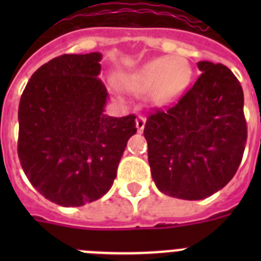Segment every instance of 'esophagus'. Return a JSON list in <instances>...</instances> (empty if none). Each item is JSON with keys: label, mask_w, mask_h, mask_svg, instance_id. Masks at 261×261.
I'll return each mask as SVG.
<instances>
[{"label": "esophagus", "mask_w": 261, "mask_h": 261, "mask_svg": "<svg viewBox=\"0 0 261 261\" xmlns=\"http://www.w3.org/2000/svg\"><path fill=\"white\" fill-rule=\"evenodd\" d=\"M145 123H146V119H145L144 116H138L137 119H136V128H137L138 133L144 132Z\"/></svg>", "instance_id": "esophagus-1"}]
</instances>
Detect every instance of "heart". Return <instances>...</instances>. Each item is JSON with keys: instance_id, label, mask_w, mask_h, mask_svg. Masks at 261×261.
Segmentation results:
<instances>
[{"instance_id": "b5f03b06", "label": "heart", "mask_w": 261, "mask_h": 261, "mask_svg": "<svg viewBox=\"0 0 261 261\" xmlns=\"http://www.w3.org/2000/svg\"><path fill=\"white\" fill-rule=\"evenodd\" d=\"M192 68L181 57L162 56L145 62L136 70L121 75V84L133 93L149 91L154 103L166 105L181 95L190 86Z\"/></svg>"}]
</instances>
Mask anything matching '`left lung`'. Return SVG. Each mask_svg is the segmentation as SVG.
I'll use <instances>...</instances> for the list:
<instances>
[{
  "label": "left lung",
  "mask_w": 261,
  "mask_h": 261,
  "mask_svg": "<svg viewBox=\"0 0 261 261\" xmlns=\"http://www.w3.org/2000/svg\"><path fill=\"white\" fill-rule=\"evenodd\" d=\"M199 80L176 105L145 124L147 159L156 188L183 200L222 190L242 162L247 141L243 90L222 64L197 62Z\"/></svg>",
  "instance_id": "obj_1"
}]
</instances>
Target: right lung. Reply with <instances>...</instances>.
I'll list each match as a JSON object with an SVG mask.
<instances>
[{
	"label": "right lung",
	"mask_w": 261,
	"mask_h": 261,
	"mask_svg": "<svg viewBox=\"0 0 261 261\" xmlns=\"http://www.w3.org/2000/svg\"><path fill=\"white\" fill-rule=\"evenodd\" d=\"M102 53L62 55L31 75L20 96L18 156L30 183L62 206H82L110 191L136 116L105 115L98 78Z\"/></svg>",
	"instance_id": "obj_1"
}]
</instances>
